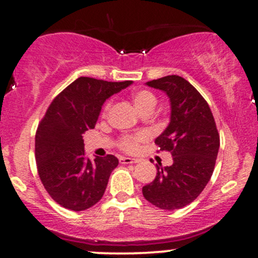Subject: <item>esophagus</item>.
<instances>
[{
    "mask_svg": "<svg viewBox=\"0 0 258 258\" xmlns=\"http://www.w3.org/2000/svg\"><path fill=\"white\" fill-rule=\"evenodd\" d=\"M139 162L138 159H131V158H120V164H137Z\"/></svg>",
    "mask_w": 258,
    "mask_h": 258,
    "instance_id": "obj_1",
    "label": "esophagus"
}]
</instances>
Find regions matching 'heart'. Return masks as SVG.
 <instances>
[{"label":"heart","mask_w":258,"mask_h":258,"mask_svg":"<svg viewBox=\"0 0 258 258\" xmlns=\"http://www.w3.org/2000/svg\"><path fill=\"white\" fill-rule=\"evenodd\" d=\"M132 102L133 105L136 106V109L139 112H142L146 109H154V106L156 104V98L155 96L149 91H137L132 94ZM110 109V102L105 103L104 108H103V114H106ZM146 139L144 135H136V136H123L121 137L119 146L122 150H125L127 153H135L137 152L139 148V143L143 142Z\"/></svg>","instance_id":"obj_1"}]
</instances>
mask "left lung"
<instances>
[{
  "instance_id": "obj_1",
  "label": "left lung",
  "mask_w": 258,
  "mask_h": 258,
  "mask_svg": "<svg viewBox=\"0 0 258 258\" xmlns=\"http://www.w3.org/2000/svg\"><path fill=\"white\" fill-rule=\"evenodd\" d=\"M147 85L165 92L170 98V123L155 144L160 150L171 153L173 164L166 167L156 165L155 179L142 191L159 209H182L199 197L211 178L220 135L207 102L185 79L168 75Z\"/></svg>"
}]
</instances>
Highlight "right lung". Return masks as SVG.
<instances>
[{
	"label": "right lung",
	"mask_w": 258,
	"mask_h": 258,
	"mask_svg": "<svg viewBox=\"0 0 258 258\" xmlns=\"http://www.w3.org/2000/svg\"><path fill=\"white\" fill-rule=\"evenodd\" d=\"M132 81L108 82L79 78L52 100L35 136V158L41 182L55 203L73 211L96 205L119 160H90L84 133L94 128L102 105Z\"/></svg>",
	"instance_id": "right-lung-1"
}]
</instances>
